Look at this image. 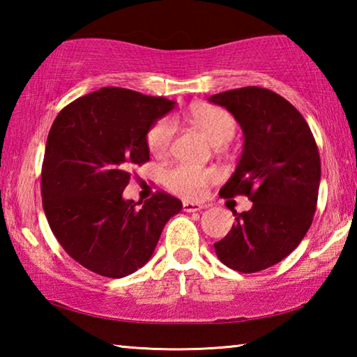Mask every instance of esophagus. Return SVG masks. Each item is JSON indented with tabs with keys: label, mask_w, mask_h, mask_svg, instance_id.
<instances>
[{
	"label": "esophagus",
	"mask_w": 357,
	"mask_h": 357,
	"mask_svg": "<svg viewBox=\"0 0 357 357\" xmlns=\"http://www.w3.org/2000/svg\"><path fill=\"white\" fill-rule=\"evenodd\" d=\"M203 208H206V206H203V204H200V203H190V202L183 203V209L185 211V213H197V211H200Z\"/></svg>",
	"instance_id": "34e87169"
}]
</instances>
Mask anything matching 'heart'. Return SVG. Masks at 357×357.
Wrapping results in <instances>:
<instances>
[{
    "label": "heart",
    "instance_id": "b5f03b06",
    "mask_svg": "<svg viewBox=\"0 0 357 357\" xmlns=\"http://www.w3.org/2000/svg\"><path fill=\"white\" fill-rule=\"evenodd\" d=\"M192 124L214 144L223 146L236 134L238 124L233 114L225 108L209 104H193L189 110ZM176 123L170 116L157 119L146 134V144L149 153L155 157L165 155L170 151ZM219 174L211 168H195L184 164L173 165L164 172V184L168 190L189 200H195L204 195L208 185L214 184Z\"/></svg>",
    "mask_w": 357,
    "mask_h": 357
}]
</instances>
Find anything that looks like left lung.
I'll return each instance as SVG.
<instances>
[{
  "label": "left lung",
  "instance_id": "obj_1",
  "mask_svg": "<svg viewBox=\"0 0 357 357\" xmlns=\"http://www.w3.org/2000/svg\"><path fill=\"white\" fill-rule=\"evenodd\" d=\"M244 130L236 172L220 189L223 198L245 195L253 203L238 214L225 238L215 243L223 264L258 273L288 257L312 225L321 160L304 116L271 89L245 86L211 96Z\"/></svg>",
  "mask_w": 357,
  "mask_h": 357
}]
</instances>
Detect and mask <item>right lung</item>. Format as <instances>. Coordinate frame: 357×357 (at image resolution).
<instances>
[{"label":"right lung","mask_w":357,"mask_h":357,"mask_svg":"<svg viewBox=\"0 0 357 357\" xmlns=\"http://www.w3.org/2000/svg\"><path fill=\"white\" fill-rule=\"evenodd\" d=\"M174 102L107 86L66 105L48 132L40 193L48 225L70 258L121 279L148 261L183 203L164 190L138 206L123 192L149 160L146 134Z\"/></svg>","instance_id":"1"}]
</instances>
